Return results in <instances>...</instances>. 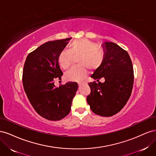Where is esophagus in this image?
Segmentation results:
<instances>
[{
    "instance_id": "esophagus-1",
    "label": "esophagus",
    "mask_w": 156,
    "mask_h": 156,
    "mask_svg": "<svg viewBox=\"0 0 156 156\" xmlns=\"http://www.w3.org/2000/svg\"><path fill=\"white\" fill-rule=\"evenodd\" d=\"M83 84H87V83H84V82H81V83H78V85H79V87H81Z\"/></svg>"
}]
</instances>
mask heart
<instances>
[{"label": "heart", "instance_id": "b5f03b06", "mask_svg": "<svg viewBox=\"0 0 156 156\" xmlns=\"http://www.w3.org/2000/svg\"><path fill=\"white\" fill-rule=\"evenodd\" d=\"M77 63L79 66L69 69L64 77L67 81L80 82L85 78L87 68L96 70L104 62L105 53L96 44L86 38L73 41L69 45V50L61 51L57 57L61 68L67 69L72 64L73 56H78Z\"/></svg>", "mask_w": 156, "mask_h": 156}]
</instances>
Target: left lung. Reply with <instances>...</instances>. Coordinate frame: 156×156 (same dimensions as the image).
I'll use <instances>...</instances> for the list:
<instances>
[{"label": "left lung", "mask_w": 156, "mask_h": 156, "mask_svg": "<svg viewBox=\"0 0 156 156\" xmlns=\"http://www.w3.org/2000/svg\"><path fill=\"white\" fill-rule=\"evenodd\" d=\"M105 59L101 66L95 70L91 77L98 83H89L91 92L87 98L88 105L95 114L111 116L126 104L133 85V68L129 54L113 42L102 44ZM102 77L104 83L99 82Z\"/></svg>", "instance_id": "8db88e82"}]
</instances>
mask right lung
I'll return each instance as SVG.
<instances>
[{
  "label": "right lung",
  "instance_id": "add662e5",
  "mask_svg": "<svg viewBox=\"0 0 156 156\" xmlns=\"http://www.w3.org/2000/svg\"><path fill=\"white\" fill-rule=\"evenodd\" d=\"M71 38L50 41L28 55L23 71V84L27 98L38 115L56 121L70 112L78 84L68 82L56 87L55 81L63 75L57 57Z\"/></svg>",
  "mask_w": 156,
  "mask_h": 156
}]
</instances>
